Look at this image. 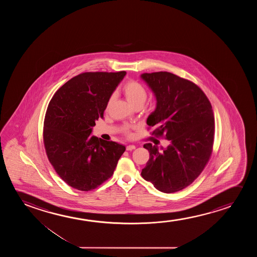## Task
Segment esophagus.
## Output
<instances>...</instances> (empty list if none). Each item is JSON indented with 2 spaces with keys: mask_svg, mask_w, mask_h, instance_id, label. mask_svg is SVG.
Masks as SVG:
<instances>
[{
  "mask_svg": "<svg viewBox=\"0 0 257 257\" xmlns=\"http://www.w3.org/2000/svg\"><path fill=\"white\" fill-rule=\"evenodd\" d=\"M135 148H136V147L134 145H128L126 147V150L127 151H132V150H134Z\"/></svg>",
  "mask_w": 257,
  "mask_h": 257,
  "instance_id": "esophagus-1",
  "label": "esophagus"
}]
</instances>
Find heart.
Returning a JSON list of instances; mask_svg holds the SVG:
<instances>
[{"label": "heart", "mask_w": 257, "mask_h": 257, "mask_svg": "<svg viewBox=\"0 0 257 257\" xmlns=\"http://www.w3.org/2000/svg\"><path fill=\"white\" fill-rule=\"evenodd\" d=\"M123 93L126 97L127 101L130 102L132 105L134 106L139 103H144L148 91L143 85L140 82L135 81H130L123 86ZM113 96H111L108 101V106L112 102ZM125 132L128 133V130L125 129Z\"/></svg>", "instance_id": "1"}]
</instances>
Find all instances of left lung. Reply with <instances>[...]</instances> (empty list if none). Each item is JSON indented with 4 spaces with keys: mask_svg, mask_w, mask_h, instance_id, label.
<instances>
[{
    "mask_svg": "<svg viewBox=\"0 0 257 257\" xmlns=\"http://www.w3.org/2000/svg\"><path fill=\"white\" fill-rule=\"evenodd\" d=\"M141 78L151 88L156 108L147 123L153 134L165 135L166 148L144 145L149 160L141 176L157 190L173 193L193 183L212 151L214 116L211 102L191 81L169 72L145 73Z\"/></svg>",
    "mask_w": 257,
    "mask_h": 257,
    "instance_id": "8db88e82",
    "label": "left lung"
}]
</instances>
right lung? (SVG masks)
<instances>
[{
	"mask_svg": "<svg viewBox=\"0 0 257 257\" xmlns=\"http://www.w3.org/2000/svg\"><path fill=\"white\" fill-rule=\"evenodd\" d=\"M126 72L79 74L57 90L47 107L44 144L60 178L76 190H94L112 176L125 147L90 136Z\"/></svg>",
	"mask_w": 257,
	"mask_h": 257,
	"instance_id": "add662e5",
	"label": "right lung"
}]
</instances>
